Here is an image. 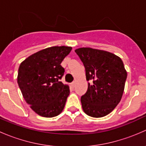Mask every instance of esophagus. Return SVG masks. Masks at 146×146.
<instances>
[{
	"mask_svg": "<svg viewBox=\"0 0 146 146\" xmlns=\"http://www.w3.org/2000/svg\"><path fill=\"white\" fill-rule=\"evenodd\" d=\"M75 85H76V82H71V83H70V85H71V87H73V88H74Z\"/></svg>",
	"mask_w": 146,
	"mask_h": 146,
	"instance_id": "1",
	"label": "esophagus"
}]
</instances>
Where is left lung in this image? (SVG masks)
<instances>
[{
	"mask_svg": "<svg viewBox=\"0 0 146 146\" xmlns=\"http://www.w3.org/2000/svg\"><path fill=\"white\" fill-rule=\"evenodd\" d=\"M85 68L88 88L81 97L84 112L99 118L114 110L121 99L127 73L122 60L112 53L83 47L75 50Z\"/></svg>",
	"mask_w": 146,
	"mask_h": 146,
	"instance_id": "8db88e82",
	"label": "left lung"
}]
</instances>
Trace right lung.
<instances>
[{"label": "right lung", "instance_id": "add662e5", "mask_svg": "<svg viewBox=\"0 0 146 146\" xmlns=\"http://www.w3.org/2000/svg\"><path fill=\"white\" fill-rule=\"evenodd\" d=\"M71 49L65 46L44 48L20 65L19 88L26 102L42 117H56L64 110L70 90L60 81L65 72L61 64Z\"/></svg>", "mask_w": 146, "mask_h": 146}]
</instances>
